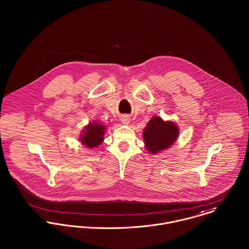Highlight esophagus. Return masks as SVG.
Segmentation results:
<instances>
[{"mask_svg": "<svg viewBox=\"0 0 249 249\" xmlns=\"http://www.w3.org/2000/svg\"><path fill=\"white\" fill-rule=\"evenodd\" d=\"M122 122H123V124H127L129 123V118H127L126 116H124V118H122Z\"/></svg>", "mask_w": 249, "mask_h": 249, "instance_id": "obj_1", "label": "esophagus"}]
</instances>
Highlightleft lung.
Here are the masks:
<instances>
[{"label": "left lung", "instance_id": "obj_1", "mask_svg": "<svg viewBox=\"0 0 249 249\" xmlns=\"http://www.w3.org/2000/svg\"><path fill=\"white\" fill-rule=\"evenodd\" d=\"M178 134V125L174 122H164L160 117H153L144 127L142 137L147 150L155 154L174 144Z\"/></svg>", "mask_w": 249, "mask_h": 249}]
</instances>
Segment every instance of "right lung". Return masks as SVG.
Segmentation results:
<instances>
[{"mask_svg": "<svg viewBox=\"0 0 249 249\" xmlns=\"http://www.w3.org/2000/svg\"><path fill=\"white\" fill-rule=\"evenodd\" d=\"M106 127L102 124L99 123H91L89 124L85 129L84 132L81 135L80 141L82 144L85 146L91 148V147H97L104 141V135L106 132Z\"/></svg>", "mask_w": 249, "mask_h": 249, "instance_id": "1", "label": "right lung"}]
</instances>
